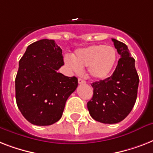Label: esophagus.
<instances>
[{
	"mask_svg": "<svg viewBox=\"0 0 153 153\" xmlns=\"http://www.w3.org/2000/svg\"><path fill=\"white\" fill-rule=\"evenodd\" d=\"M78 82H79V84H86V82L85 81V80H83L82 79H79Z\"/></svg>",
	"mask_w": 153,
	"mask_h": 153,
	"instance_id": "esophagus-1",
	"label": "esophagus"
}]
</instances>
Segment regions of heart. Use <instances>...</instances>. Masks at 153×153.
Returning a JSON list of instances; mask_svg holds the SVG:
<instances>
[{"instance_id":"heart-1","label":"heart","mask_w":153,"mask_h":153,"mask_svg":"<svg viewBox=\"0 0 153 153\" xmlns=\"http://www.w3.org/2000/svg\"><path fill=\"white\" fill-rule=\"evenodd\" d=\"M117 53L113 47L92 45L75 51L74 57L66 56L65 64L73 71L79 73L88 67L89 75L97 80L106 79L115 66Z\"/></svg>"}]
</instances>
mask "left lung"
I'll return each instance as SVG.
<instances>
[{
  "mask_svg": "<svg viewBox=\"0 0 153 153\" xmlns=\"http://www.w3.org/2000/svg\"><path fill=\"white\" fill-rule=\"evenodd\" d=\"M121 55L111 76L91 84L93 97L87 102L91 116L105 124H116L126 118L135 105L139 76L135 59L130 56L126 44L112 39Z\"/></svg>",
  "mask_w": 153,
  "mask_h": 153,
  "instance_id": "1",
  "label": "left lung"
}]
</instances>
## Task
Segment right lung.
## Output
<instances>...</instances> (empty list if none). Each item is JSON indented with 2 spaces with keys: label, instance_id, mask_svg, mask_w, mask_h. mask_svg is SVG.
<instances>
[{
  "label": "right lung",
  "instance_id": "obj_1",
  "mask_svg": "<svg viewBox=\"0 0 153 153\" xmlns=\"http://www.w3.org/2000/svg\"><path fill=\"white\" fill-rule=\"evenodd\" d=\"M62 49L53 39L30 44L20 59L15 80L16 100L22 115L36 126H50L61 118L78 79L57 71L62 65Z\"/></svg>",
  "mask_w": 153,
  "mask_h": 153
}]
</instances>
